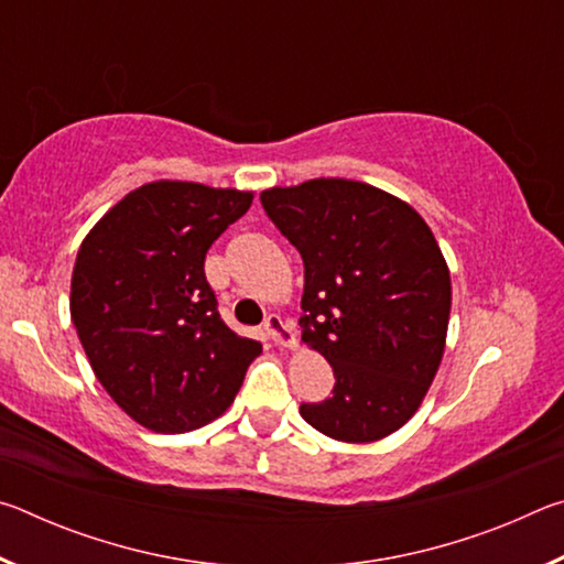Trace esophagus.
<instances>
[{
  "label": "esophagus",
  "mask_w": 564,
  "mask_h": 564,
  "mask_svg": "<svg viewBox=\"0 0 564 564\" xmlns=\"http://www.w3.org/2000/svg\"><path fill=\"white\" fill-rule=\"evenodd\" d=\"M263 330L269 333V338L275 343V346H283V348L295 346L293 328L281 316H275V313H271V316L263 321Z\"/></svg>",
  "instance_id": "1"
}]
</instances>
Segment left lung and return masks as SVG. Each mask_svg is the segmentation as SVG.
<instances>
[{
  "instance_id": "8db88e82",
  "label": "left lung",
  "mask_w": 564,
  "mask_h": 564,
  "mask_svg": "<svg viewBox=\"0 0 564 564\" xmlns=\"http://www.w3.org/2000/svg\"><path fill=\"white\" fill-rule=\"evenodd\" d=\"M263 212L303 259L301 340L336 386L301 415L343 443L403 427L443 360L451 271L413 206L348 178L269 188Z\"/></svg>"
}]
</instances>
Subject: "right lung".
Listing matches in <instances>:
<instances>
[{
  "label": "right lung",
  "instance_id": "add662e5",
  "mask_svg": "<svg viewBox=\"0 0 564 564\" xmlns=\"http://www.w3.org/2000/svg\"><path fill=\"white\" fill-rule=\"evenodd\" d=\"M251 191L154 181L104 214L76 253L72 321L104 390L154 433H188L234 403L261 343L218 316L206 251Z\"/></svg>",
  "mask_w": 564,
  "mask_h": 564
}]
</instances>
